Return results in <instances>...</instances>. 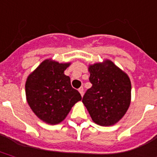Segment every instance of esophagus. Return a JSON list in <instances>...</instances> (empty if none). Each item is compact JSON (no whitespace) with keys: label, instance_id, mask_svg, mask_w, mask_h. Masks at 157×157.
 I'll use <instances>...</instances> for the list:
<instances>
[{"label":"esophagus","instance_id":"1","mask_svg":"<svg viewBox=\"0 0 157 157\" xmlns=\"http://www.w3.org/2000/svg\"><path fill=\"white\" fill-rule=\"evenodd\" d=\"M79 92H80V94H81V96H83V94H84V89L83 87H81V88H79Z\"/></svg>","mask_w":157,"mask_h":157}]
</instances>
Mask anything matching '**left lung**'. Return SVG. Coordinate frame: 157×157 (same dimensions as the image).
Wrapping results in <instances>:
<instances>
[{
	"mask_svg": "<svg viewBox=\"0 0 157 157\" xmlns=\"http://www.w3.org/2000/svg\"><path fill=\"white\" fill-rule=\"evenodd\" d=\"M89 71L92 86L85 93L82 102L95 124L113 125L130 105V79L109 60L90 66Z\"/></svg>",
	"mask_w": 157,
	"mask_h": 157,
	"instance_id": "1",
	"label": "left lung"
}]
</instances>
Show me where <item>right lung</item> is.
<instances>
[{
    "instance_id": "obj_1",
    "label": "right lung",
    "mask_w": 157,
    "mask_h": 157,
    "mask_svg": "<svg viewBox=\"0 0 157 157\" xmlns=\"http://www.w3.org/2000/svg\"><path fill=\"white\" fill-rule=\"evenodd\" d=\"M69 65L45 60L27 78V102L33 113L47 124L61 123L81 100L78 90L71 86L70 77L64 74Z\"/></svg>"
}]
</instances>
